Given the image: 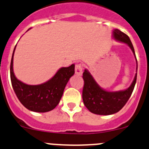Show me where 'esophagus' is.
<instances>
[{"instance_id": "obj_1", "label": "esophagus", "mask_w": 149, "mask_h": 149, "mask_svg": "<svg viewBox=\"0 0 149 149\" xmlns=\"http://www.w3.org/2000/svg\"><path fill=\"white\" fill-rule=\"evenodd\" d=\"M75 73L78 76H81L83 73V66L81 64H76L75 67Z\"/></svg>"}]
</instances>
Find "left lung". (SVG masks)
Masks as SVG:
<instances>
[{
    "label": "left lung",
    "mask_w": 149,
    "mask_h": 149,
    "mask_svg": "<svg viewBox=\"0 0 149 149\" xmlns=\"http://www.w3.org/2000/svg\"><path fill=\"white\" fill-rule=\"evenodd\" d=\"M113 37L118 41L126 43L131 48L136 60V72L138 68L137 59L134 46L126 34L118 29H114ZM137 73L132 84L127 89L119 91H107L101 88L95 82L88 70L85 69L83 73L84 86L82 98L86 107L93 113L98 115H111L118 112L127 103L131 97L136 82Z\"/></svg>",
    "instance_id": "obj_1"
}]
</instances>
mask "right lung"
Masks as SVG:
<instances>
[{"instance_id": "1", "label": "right lung", "mask_w": 149, "mask_h": 149, "mask_svg": "<svg viewBox=\"0 0 149 149\" xmlns=\"http://www.w3.org/2000/svg\"><path fill=\"white\" fill-rule=\"evenodd\" d=\"M15 47L10 62V80L15 95L27 109L34 112L44 113L53 110L61 98L63 91L70 78L75 73V65L63 67L54 77L40 85H28L16 79L13 73V63Z\"/></svg>"}]
</instances>
